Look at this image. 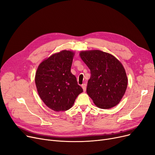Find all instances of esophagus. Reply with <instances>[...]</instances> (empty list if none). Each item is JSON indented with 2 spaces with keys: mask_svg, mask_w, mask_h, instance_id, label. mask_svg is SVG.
<instances>
[{
  "mask_svg": "<svg viewBox=\"0 0 155 155\" xmlns=\"http://www.w3.org/2000/svg\"><path fill=\"white\" fill-rule=\"evenodd\" d=\"M82 88H83V91L85 92L86 91V84H82Z\"/></svg>",
  "mask_w": 155,
  "mask_h": 155,
  "instance_id": "34e87169",
  "label": "esophagus"
}]
</instances>
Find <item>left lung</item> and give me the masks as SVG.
Here are the masks:
<instances>
[{
  "mask_svg": "<svg viewBox=\"0 0 155 155\" xmlns=\"http://www.w3.org/2000/svg\"><path fill=\"white\" fill-rule=\"evenodd\" d=\"M79 56L91 72L86 92L95 106L106 109L116 106L124 96L128 84L121 61L113 54L97 49L81 51Z\"/></svg>",
  "mask_w": 155,
  "mask_h": 155,
  "instance_id": "8db88e82",
  "label": "left lung"
}]
</instances>
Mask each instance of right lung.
Here are the masks:
<instances>
[{"label":"right lung","instance_id":"obj_1","mask_svg":"<svg viewBox=\"0 0 155 155\" xmlns=\"http://www.w3.org/2000/svg\"><path fill=\"white\" fill-rule=\"evenodd\" d=\"M74 54L75 52L70 50L54 53L43 60L37 69L35 83L38 94L53 110L69 109L83 91L71 72Z\"/></svg>","mask_w":155,"mask_h":155}]
</instances>
